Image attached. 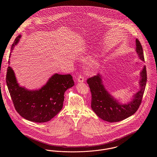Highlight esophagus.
Masks as SVG:
<instances>
[{
  "label": "esophagus",
  "mask_w": 157,
  "mask_h": 157,
  "mask_svg": "<svg viewBox=\"0 0 157 157\" xmlns=\"http://www.w3.org/2000/svg\"><path fill=\"white\" fill-rule=\"evenodd\" d=\"M77 81L78 82H83L84 81V79H83V77L82 75H79L78 77V79H77Z\"/></svg>",
  "instance_id": "34e87169"
}]
</instances>
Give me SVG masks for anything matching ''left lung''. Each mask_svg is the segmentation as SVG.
Returning <instances> with one entry per match:
<instances>
[{
	"label": "left lung",
	"mask_w": 157,
	"mask_h": 157,
	"mask_svg": "<svg viewBox=\"0 0 157 157\" xmlns=\"http://www.w3.org/2000/svg\"><path fill=\"white\" fill-rule=\"evenodd\" d=\"M135 40V51L139 58L144 61L141 44L138 39ZM140 78L139 82L140 90L134 94L131 101L124 104L120 103L105 89L102 76L99 74L88 79L87 83L92 94L91 108L92 110L100 118L109 122H118L134 114L141 103L145 89L147 80L145 66L140 72Z\"/></svg>",
	"instance_id": "1"
}]
</instances>
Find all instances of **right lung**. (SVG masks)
Returning <instances> with one entry per match:
<instances>
[{"label": "right lung", "instance_id": "1", "mask_svg": "<svg viewBox=\"0 0 157 157\" xmlns=\"http://www.w3.org/2000/svg\"><path fill=\"white\" fill-rule=\"evenodd\" d=\"M21 37L19 35L15 39L12 45V51ZM10 55L11 53L9 58ZM6 79L16 111L25 119L38 123L50 121L60 111L65 91L74 85L72 76L70 74H55L40 89L27 90L17 83L15 72L10 67H8Z\"/></svg>", "mask_w": 157, "mask_h": 157}]
</instances>
